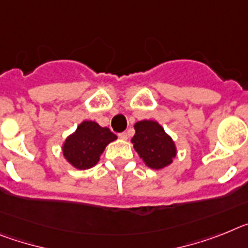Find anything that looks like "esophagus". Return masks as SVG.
Masks as SVG:
<instances>
[{
	"label": "esophagus",
	"mask_w": 248,
	"mask_h": 248,
	"mask_svg": "<svg viewBox=\"0 0 248 248\" xmlns=\"http://www.w3.org/2000/svg\"><path fill=\"white\" fill-rule=\"evenodd\" d=\"M118 137L121 140H124V141H126L127 139H128V135H127V132H121V133H118Z\"/></svg>",
	"instance_id": "obj_1"
}]
</instances>
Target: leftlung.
I'll return each mask as SVG.
<instances>
[{
    "mask_svg": "<svg viewBox=\"0 0 248 248\" xmlns=\"http://www.w3.org/2000/svg\"><path fill=\"white\" fill-rule=\"evenodd\" d=\"M133 148L147 167L162 170L171 165L177 156V147L165 128L154 120H142L135 124Z\"/></svg>",
    "mask_w": 248,
    "mask_h": 248,
    "instance_id": "left-lung-1",
    "label": "left lung"
}]
</instances>
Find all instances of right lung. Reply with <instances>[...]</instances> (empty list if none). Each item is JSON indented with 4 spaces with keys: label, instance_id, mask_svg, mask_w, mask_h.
Wrapping results in <instances>:
<instances>
[{
    "label": "right lung",
    "instance_id": "obj_1",
    "mask_svg": "<svg viewBox=\"0 0 248 248\" xmlns=\"http://www.w3.org/2000/svg\"><path fill=\"white\" fill-rule=\"evenodd\" d=\"M115 140L117 136L109 128L86 120L77 126L75 132L66 137L62 143V154L75 169L88 170L97 165L106 146Z\"/></svg>",
    "mask_w": 248,
    "mask_h": 248
}]
</instances>
